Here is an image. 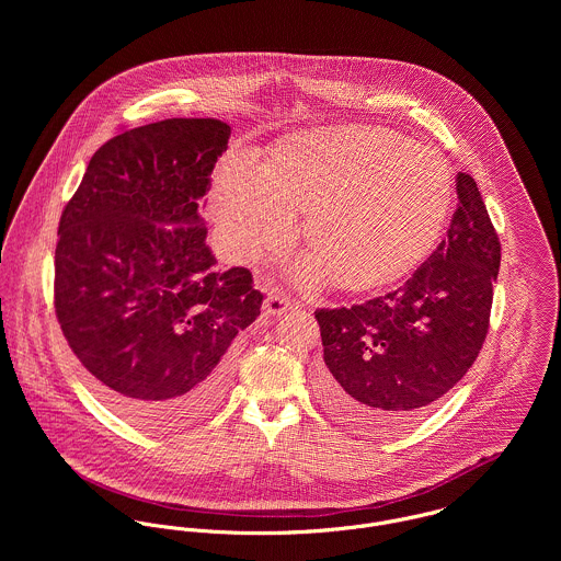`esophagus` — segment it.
<instances>
[{
    "label": "esophagus",
    "instance_id": "obj_1",
    "mask_svg": "<svg viewBox=\"0 0 561 561\" xmlns=\"http://www.w3.org/2000/svg\"><path fill=\"white\" fill-rule=\"evenodd\" d=\"M289 309H294V305H291L285 296H280V294H272V296H267V298H265V305H263L265 316H274V318H278V316L287 313Z\"/></svg>",
    "mask_w": 561,
    "mask_h": 561
}]
</instances>
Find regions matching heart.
<instances>
[{
  "instance_id": "b5f03b06",
  "label": "heart",
  "mask_w": 561,
  "mask_h": 561,
  "mask_svg": "<svg viewBox=\"0 0 561 561\" xmlns=\"http://www.w3.org/2000/svg\"><path fill=\"white\" fill-rule=\"evenodd\" d=\"M454 203L445 158L369 125L287 136L267 163L229 151L216 168L209 211L227 248L256 261L285 248L305 214L313 254L305 278L325 274L352 294L414 272L436 248Z\"/></svg>"
}]
</instances>
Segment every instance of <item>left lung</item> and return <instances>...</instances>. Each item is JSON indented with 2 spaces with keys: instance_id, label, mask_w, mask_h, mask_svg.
Here are the masks:
<instances>
[{
  "instance_id": "8db88e82",
  "label": "left lung",
  "mask_w": 561,
  "mask_h": 561,
  "mask_svg": "<svg viewBox=\"0 0 561 561\" xmlns=\"http://www.w3.org/2000/svg\"><path fill=\"white\" fill-rule=\"evenodd\" d=\"M447 240L405 285L352 309H320L328 412L365 434H387L440 400L485 341L501 243L471 174L456 176Z\"/></svg>"
}]
</instances>
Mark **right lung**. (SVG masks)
<instances>
[{
    "label": "right lung",
    "mask_w": 561,
    "mask_h": 561,
    "mask_svg": "<svg viewBox=\"0 0 561 561\" xmlns=\"http://www.w3.org/2000/svg\"><path fill=\"white\" fill-rule=\"evenodd\" d=\"M218 118H165L107 140L67 203L56 318L94 391L129 421L170 432L227 391L229 347L261 313L245 267L220 272L198 201L227 151Z\"/></svg>",
    "instance_id": "right-lung-1"
}]
</instances>
